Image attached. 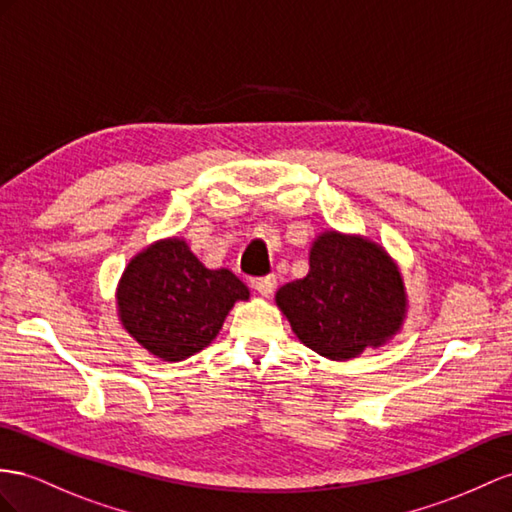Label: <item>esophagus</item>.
I'll list each match as a JSON object with an SVG mask.
<instances>
[{"label": "esophagus", "instance_id": "esophagus-1", "mask_svg": "<svg viewBox=\"0 0 512 512\" xmlns=\"http://www.w3.org/2000/svg\"><path fill=\"white\" fill-rule=\"evenodd\" d=\"M253 287L261 296H270L274 287H277V277H274V274H268V277H257L253 279Z\"/></svg>", "mask_w": 512, "mask_h": 512}]
</instances>
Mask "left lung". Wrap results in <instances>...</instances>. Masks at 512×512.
Segmentation results:
<instances>
[{"instance_id": "obj_1", "label": "left lung", "mask_w": 512, "mask_h": 512, "mask_svg": "<svg viewBox=\"0 0 512 512\" xmlns=\"http://www.w3.org/2000/svg\"><path fill=\"white\" fill-rule=\"evenodd\" d=\"M309 274L283 285L277 303L296 337L344 361L381 346L404 318L400 272L381 246L335 231L313 242Z\"/></svg>"}]
</instances>
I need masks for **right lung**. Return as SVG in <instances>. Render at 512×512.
<instances>
[{
	"mask_svg": "<svg viewBox=\"0 0 512 512\" xmlns=\"http://www.w3.org/2000/svg\"><path fill=\"white\" fill-rule=\"evenodd\" d=\"M248 287L229 270H209L177 238L149 246L123 272L119 311L127 333L164 361H183L214 342Z\"/></svg>",
	"mask_w": 512,
	"mask_h": 512,
	"instance_id": "1",
	"label": "right lung"
}]
</instances>
